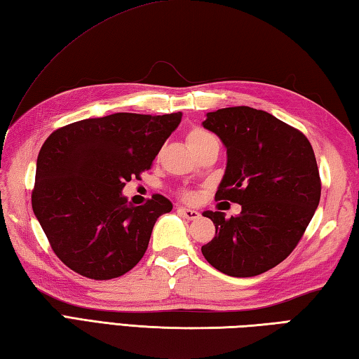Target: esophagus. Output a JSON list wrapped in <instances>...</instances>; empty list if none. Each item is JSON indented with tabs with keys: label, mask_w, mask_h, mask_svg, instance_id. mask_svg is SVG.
Here are the masks:
<instances>
[{
	"label": "esophagus",
	"mask_w": 359,
	"mask_h": 359,
	"mask_svg": "<svg viewBox=\"0 0 359 359\" xmlns=\"http://www.w3.org/2000/svg\"><path fill=\"white\" fill-rule=\"evenodd\" d=\"M177 211H179L180 215L184 216L185 219H188V220H196V219L201 217V212H199V211L191 210V208H187V207H179Z\"/></svg>",
	"instance_id": "1"
}]
</instances>
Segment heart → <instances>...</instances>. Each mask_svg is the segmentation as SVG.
I'll return each instance as SVG.
<instances>
[{"instance_id":"b5f03b06","label":"heart","mask_w":359,"mask_h":359,"mask_svg":"<svg viewBox=\"0 0 359 359\" xmlns=\"http://www.w3.org/2000/svg\"><path fill=\"white\" fill-rule=\"evenodd\" d=\"M212 139H215V137H212L210 133L203 131V129H201V128H193L191 131H189L188 135H187L188 144H189V147H191V149L199 148V147H202L203 143H207V142H210ZM182 197H184L185 201H193L194 199V193L193 191H184V193H182Z\"/></svg>"}]
</instances>
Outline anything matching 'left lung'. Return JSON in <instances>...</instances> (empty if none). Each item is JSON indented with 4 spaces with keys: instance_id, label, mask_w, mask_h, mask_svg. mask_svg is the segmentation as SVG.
<instances>
[{
    "instance_id": "8db88e82",
    "label": "left lung",
    "mask_w": 359,
    "mask_h": 359,
    "mask_svg": "<svg viewBox=\"0 0 359 359\" xmlns=\"http://www.w3.org/2000/svg\"><path fill=\"white\" fill-rule=\"evenodd\" d=\"M203 128L226 148V170L216 201L241 215L205 211L216 236L202 255L228 276L265 273L292 253L321 199V179L309 139L271 114L234 106L207 114Z\"/></svg>"
}]
</instances>
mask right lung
Instances as JSON below:
<instances>
[{
    "label": "right lung",
    "mask_w": 359,
    "mask_h": 359,
    "mask_svg": "<svg viewBox=\"0 0 359 359\" xmlns=\"http://www.w3.org/2000/svg\"><path fill=\"white\" fill-rule=\"evenodd\" d=\"M182 112H117L53 131L36 158L32 208L60 261L81 276L108 280L128 273L148 248L162 194L134 207L121 189L149 170Z\"/></svg>",
    "instance_id": "1"
}]
</instances>
